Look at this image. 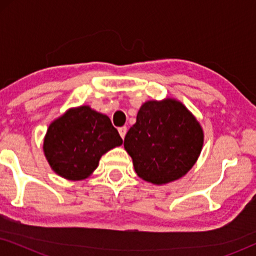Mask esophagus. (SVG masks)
Masks as SVG:
<instances>
[{
    "label": "esophagus",
    "mask_w": 256,
    "mask_h": 256,
    "mask_svg": "<svg viewBox=\"0 0 256 256\" xmlns=\"http://www.w3.org/2000/svg\"><path fill=\"white\" fill-rule=\"evenodd\" d=\"M127 127H120L118 128V134H120V136L122 138H124V136H126V134H127Z\"/></svg>",
    "instance_id": "obj_1"
}]
</instances>
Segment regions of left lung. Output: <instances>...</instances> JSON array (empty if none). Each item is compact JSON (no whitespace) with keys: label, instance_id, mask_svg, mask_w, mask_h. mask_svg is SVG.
<instances>
[{"label":"left lung","instance_id":"obj_1","mask_svg":"<svg viewBox=\"0 0 256 256\" xmlns=\"http://www.w3.org/2000/svg\"><path fill=\"white\" fill-rule=\"evenodd\" d=\"M202 144V124L174 98L142 104L124 143L138 176L155 185L185 176L197 162Z\"/></svg>","mask_w":256,"mask_h":256}]
</instances>
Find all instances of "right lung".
Listing matches in <instances>:
<instances>
[{"label":"right lung","instance_id":"1","mask_svg":"<svg viewBox=\"0 0 256 256\" xmlns=\"http://www.w3.org/2000/svg\"><path fill=\"white\" fill-rule=\"evenodd\" d=\"M122 142L107 115L82 104L70 108L48 124L43 152L58 176L82 180L94 172L101 156Z\"/></svg>","mask_w":256,"mask_h":256}]
</instances>
